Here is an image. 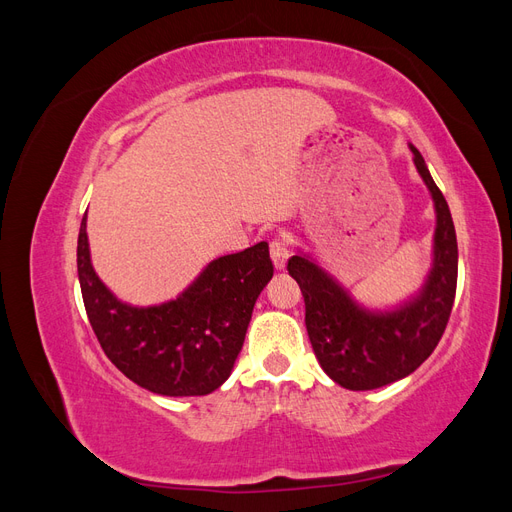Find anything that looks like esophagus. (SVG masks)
<instances>
[{
  "mask_svg": "<svg viewBox=\"0 0 512 512\" xmlns=\"http://www.w3.org/2000/svg\"><path fill=\"white\" fill-rule=\"evenodd\" d=\"M271 260H273V265H275V269H284L286 267V262H288V256H290V250H288V245H286V241L284 239H273L271 241Z\"/></svg>",
  "mask_w": 512,
  "mask_h": 512,
  "instance_id": "esophagus-1",
  "label": "esophagus"
}]
</instances>
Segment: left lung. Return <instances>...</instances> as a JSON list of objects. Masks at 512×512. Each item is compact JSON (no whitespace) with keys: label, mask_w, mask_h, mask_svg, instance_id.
Here are the masks:
<instances>
[{"label":"left lung","mask_w":512,"mask_h":512,"mask_svg":"<svg viewBox=\"0 0 512 512\" xmlns=\"http://www.w3.org/2000/svg\"><path fill=\"white\" fill-rule=\"evenodd\" d=\"M414 166L436 209L431 269L412 297L393 307H367L307 252L288 260L305 299V327L314 354L333 382L371 391L410 376L438 346L457 288V235L451 211L414 145Z\"/></svg>","instance_id":"1"}]
</instances>
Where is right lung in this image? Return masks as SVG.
<instances>
[{
	"label": "right lung",
	"mask_w": 512,
	"mask_h": 512,
	"mask_svg": "<svg viewBox=\"0 0 512 512\" xmlns=\"http://www.w3.org/2000/svg\"><path fill=\"white\" fill-rule=\"evenodd\" d=\"M76 267L83 303L104 354L143 389L166 397L209 395L228 380L258 294L273 277L269 243L211 260L175 299L132 305L117 299L91 265L87 213Z\"/></svg>",
	"instance_id": "right-lung-1"
}]
</instances>
